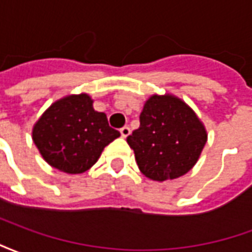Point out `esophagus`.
Listing matches in <instances>:
<instances>
[{"label":"esophagus","mask_w":252,"mask_h":252,"mask_svg":"<svg viewBox=\"0 0 252 252\" xmlns=\"http://www.w3.org/2000/svg\"><path fill=\"white\" fill-rule=\"evenodd\" d=\"M120 133L123 137H126L129 133H131V129H129V126H123L120 129Z\"/></svg>","instance_id":"1"}]
</instances>
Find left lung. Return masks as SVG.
Returning a JSON list of instances; mask_svg holds the SVG:
<instances>
[{
    "label": "left lung",
    "instance_id": "obj_1",
    "mask_svg": "<svg viewBox=\"0 0 252 252\" xmlns=\"http://www.w3.org/2000/svg\"><path fill=\"white\" fill-rule=\"evenodd\" d=\"M204 124L193 109L175 95L154 94L140 113V126L126 137L137 166L153 181L186 174L206 143Z\"/></svg>",
    "mask_w": 252,
    "mask_h": 252
}]
</instances>
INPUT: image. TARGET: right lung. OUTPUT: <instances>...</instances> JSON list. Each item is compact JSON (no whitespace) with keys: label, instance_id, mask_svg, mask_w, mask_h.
<instances>
[{"label":"right lung","instance_id":"right-lung-1","mask_svg":"<svg viewBox=\"0 0 252 252\" xmlns=\"http://www.w3.org/2000/svg\"><path fill=\"white\" fill-rule=\"evenodd\" d=\"M120 132L110 128L106 115L93 108L88 94H72L48 108L36 121L32 139L41 157L67 174L85 173Z\"/></svg>","mask_w":252,"mask_h":252}]
</instances>
